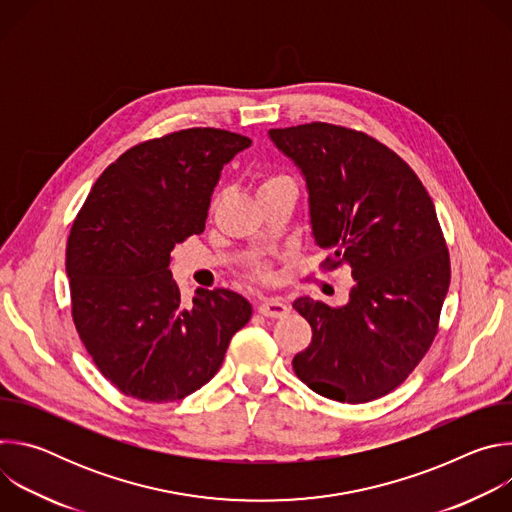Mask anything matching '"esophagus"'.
I'll return each instance as SVG.
<instances>
[{"instance_id":"obj_1","label":"esophagus","mask_w":512,"mask_h":512,"mask_svg":"<svg viewBox=\"0 0 512 512\" xmlns=\"http://www.w3.org/2000/svg\"><path fill=\"white\" fill-rule=\"evenodd\" d=\"M259 312L265 318H283L289 314V306L279 298H263L259 304Z\"/></svg>"}]
</instances>
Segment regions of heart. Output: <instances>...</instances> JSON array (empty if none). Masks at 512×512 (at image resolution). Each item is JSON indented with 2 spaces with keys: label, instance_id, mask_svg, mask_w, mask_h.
<instances>
[{
  "label": "heart",
  "instance_id": "obj_1",
  "mask_svg": "<svg viewBox=\"0 0 512 512\" xmlns=\"http://www.w3.org/2000/svg\"><path fill=\"white\" fill-rule=\"evenodd\" d=\"M279 180H287V178H285V176H271V178H267L261 186H267V184H273V182H279ZM257 271L265 275V269H263V267H257Z\"/></svg>",
  "mask_w": 512,
  "mask_h": 512
}]
</instances>
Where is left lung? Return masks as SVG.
Listing matches in <instances>:
<instances>
[{
    "mask_svg": "<svg viewBox=\"0 0 512 512\" xmlns=\"http://www.w3.org/2000/svg\"><path fill=\"white\" fill-rule=\"evenodd\" d=\"M308 186L324 267H350L346 306L298 298L312 342L294 371L312 391L367 403L397 389L429 350L450 287V253L417 174L375 137L330 123L269 129Z\"/></svg>",
    "mask_w": 512,
    "mask_h": 512,
    "instance_id": "obj_1",
    "label": "left lung"
}]
</instances>
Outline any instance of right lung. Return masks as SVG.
<instances>
[{
  "mask_svg": "<svg viewBox=\"0 0 512 512\" xmlns=\"http://www.w3.org/2000/svg\"><path fill=\"white\" fill-rule=\"evenodd\" d=\"M251 139L192 127L133 145L95 182L72 223L66 275L77 332L123 395L168 403L221 369L251 304L231 289H196L186 306L170 253L200 235L221 170Z\"/></svg>",
  "mask_w": 512,
  "mask_h": 512,
  "instance_id": "right-lung-1",
  "label": "right lung"
}]
</instances>
